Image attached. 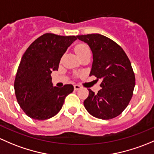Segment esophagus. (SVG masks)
Wrapping results in <instances>:
<instances>
[{
  "mask_svg": "<svg viewBox=\"0 0 154 154\" xmlns=\"http://www.w3.org/2000/svg\"><path fill=\"white\" fill-rule=\"evenodd\" d=\"M81 88H82V87H81L80 85H74V89H75V90H79V89H81Z\"/></svg>",
  "mask_w": 154,
  "mask_h": 154,
  "instance_id": "obj_1",
  "label": "esophagus"
}]
</instances>
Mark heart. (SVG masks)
Instances as JSON below:
<instances>
[{"label": "heart", "instance_id": "heart-1", "mask_svg": "<svg viewBox=\"0 0 154 154\" xmlns=\"http://www.w3.org/2000/svg\"><path fill=\"white\" fill-rule=\"evenodd\" d=\"M75 52L76 53L78 56H79V55H82V54L88 53V52H90V50L86 44L81 43V44H77L75 47Z\"/></svg>", "mask_w": 154, "mask_h": 154}]
</instances>
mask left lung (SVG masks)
I'll return each mask as SVG.
<instances>
[{"instance_id":"left-lung-1","label":"left lung","mask_w":154,"mask_h":154,"mask_svg":"<svg viewBox=\"0 0 154 154\" xmlns=\"http://www.w3.org/2000/svg\"><path fill=\"white\" fill-rule=\"evenodd\" d=\"M87 43L93 53L90 75L101 81V89L95 93L90 89L84 101L86 110L93 116L110 119L122 113L129 104L135 87V75L131 63L123 49L100 34L78 35Z\"/></svg>"}]
</instances>
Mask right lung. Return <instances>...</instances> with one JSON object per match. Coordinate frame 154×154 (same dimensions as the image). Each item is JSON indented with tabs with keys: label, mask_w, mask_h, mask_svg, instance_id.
I'll return each mask as SVG.
<instances>
[{
	"label": "right lung",
	"mask_w": 154,
	"mask_h": 154,
	"mask_svg": "<svg viewBox=\"0 0 154 154\" xmlns=\"http://www.w3.org/2000/svg\"><path fill=\"white\" fill-rule=\"evenodd\" d=\"M77 36L42 35L32 43L21 58L14 82L17 101L33 119L46 120L61 110L72 85L53 87L52 71L58 70L61 57Z\"/></svg>",
	"instance_id": "right-lung-1"
}]
</instances>
